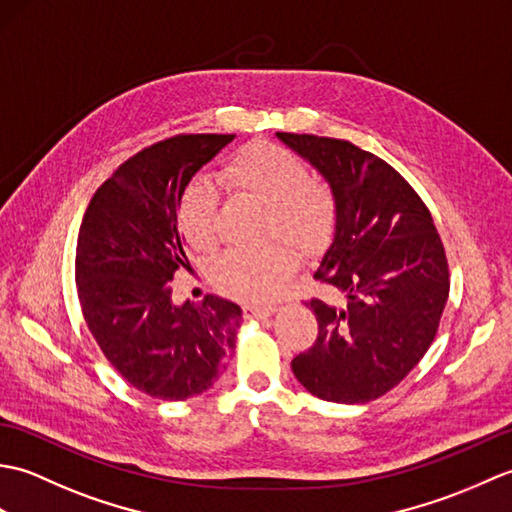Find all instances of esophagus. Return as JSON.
I'll use <instances>...</instances> for the list:
<instances>
[{"label": "esophagus", "mask_w": 512, "mask_h": 512, "mask_svg": "<svg viewBox=\"0 0 512 512\" xmlns=\"http://www.w3.org/2000/svg\"><path fill=\"white\" fill-rule=\"evenodd\" d=\"M277 312L275 306H244V314L248 319H268Z\"/></svg>", "instance_id": "1"}]
</instances>
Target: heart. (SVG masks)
Returning <instances> with one entry per match:
<instances>
[{
	"label": "heart",
	"instance_id": "heart-1",
	"mask_svg": "<svg viewBox=\"0 0 512 512\" xmlns=\"http://www.w3.org/2000/svg\"><path fill=\"white\" fill-rule=\"evenodd\" d=\"M217 180L239 198L264 206L262 237H284L301 253L325 246L336 217L334 195L312 180L308 162L275 143H253L217 171ZM180 228L187 242L209 253L220 242V202L204 182H193L180 200ZM297 268L288 244L228 250L213 264V284L226 297L259 303L273 299Z\"/></svg>",
	"mask_w": 512,
	"mask_h": 512
}]
</instances>
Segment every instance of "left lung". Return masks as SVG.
<instances>
[{
    "label": "left lung",
    "instance_id": "left-lung-1",
    "mask_svg": "<svg viewBox=\"0 0 512 512\" xmlns=\"http://www.w3.org/2000/svg\"><path fill=\"white\" fill-rule=\"evenodd\" d=\"M277 138L330 184L334 235L314 279L343 297L310 301L319 336L292 358V372L321 400H376L436 339L449 299L442 239L418 193L385 160L347 140L284 132Z\"/></svg>",
    "mask_w": 512,
    "mask_h": 512
}]
</instances>
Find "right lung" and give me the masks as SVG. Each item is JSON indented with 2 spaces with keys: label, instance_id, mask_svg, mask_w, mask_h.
Here are the masks:
<instances>
[{
  "label": "right lung",
  "instance_id": "1",
  "mask_svg": "<svg viewBox=\"0 0 512 512\" xmlns=\"http://www.w3.org/2000/svg\"><path fill=\"white\" fill-rule=\"evenodd\" d=\"M235 134H187L151 145L107 178L83 215L76 290L85 323L129 385L160 400L209 389L235 350L242 308L222 297L171 301L187 268L178 206L191 178Z\"/></svg>",
  "mask_w": 512,
  "mask_h": 512
}]
</instances>
